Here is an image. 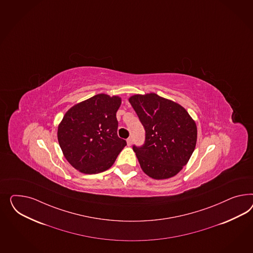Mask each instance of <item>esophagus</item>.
<instances>
[{"instance_id": "esophagus-1", "label": "esophagus", "mask_w": 253, "mask_h": 253, "mask_svg": "<svg viewBox=\"0 0 253 253\" xmlns=\"http://www.w3.org/2000/svg\"><path fill=\"white\" fill-rule=\"evenodd\" d=\"M126 143H127L128 146H131V144H132V138H131V137H128V138L126 139Z\"/></svg>"}]
</instances>
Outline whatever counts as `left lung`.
<instances>
[{
  "label": "left lung",
  "mask_w": 253,
  "mask_h": 253,
  "mask_svg": "<svg viewBox=\"0 0 253 253\" xmlns=\"http://www.w3.org/2000/svg\"><path fill=\"white\" fill-rule=\"evenodd\" d=\"M128 101L145 128L144 144L133 146L143 172L158 180L179 173L195 150V121L180 104L157 94H136Z\"/></svg>",
  "instance_id": "8db88e82"
}]
</instances>
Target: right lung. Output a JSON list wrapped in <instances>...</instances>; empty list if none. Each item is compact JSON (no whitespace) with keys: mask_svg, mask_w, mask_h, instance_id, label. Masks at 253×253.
<instances>
[{"mask_svg":"<svg viewBox=\"0 0 253 253\" xmlns=\"http://www.w3.org/2000/svg\"><path fill=\"white\" fill-rule=\"evenodd\" d=\"M121 98L98 94L74 105L58 126V142L71 166L83 173H101L116 162L126 141L117 136Z\"/></svg>","mask_w":253,"mask_h":253,"instance_id":"add662e5","label":"right lung"}]
</instances>
